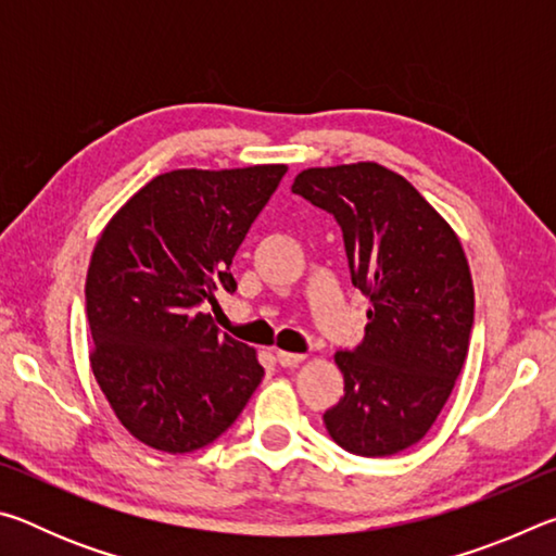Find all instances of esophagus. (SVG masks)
Segmentation results:
<instances>
[{
    "label": "esophagus",
    "mask_w": 556,
    "mask_h": 556,
    "mask_svg": "<svg viewBox=\"0 0 556 556\" xmlns=\"http://www.w3.org/2000/svg\"><path fill=\"white\" fill-rule=\"evenodd\" d=\"M306 355L301 353H287V351H277V363L281 365V368H296V365L304 363Z\"/></svg>",
    "instance_id": "esophagus-1"
}]
</instances>
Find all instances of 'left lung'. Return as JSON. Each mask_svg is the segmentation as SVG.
<instances>
[{
	"instance_id": "left-lung-1",
	"label": "left lung",
	"mask_w": 556,
	"mask_h": 556,
	"mask_svg": "<svg viewBox=\"0 0 556 556\" xmlns=\"http://www.w3.org/2000/svg\"><path fill=\"white\" fill-rule=\"evenodd\" d=\"M291 191L341 225L353 285L372 304L363 343L333 355L345 394L324 425L351 454H400L425 439L468 355L466 252L407 178L375 162L304 168Z\"/></svg>"
}]
</instances>
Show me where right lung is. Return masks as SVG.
<instances>
[{"instance_id":"add662e5","label":"right lung","mask_w":556,"mask_h":556,"mask_svg":"<svg viewBox=\"0 0 556 556\" xmlns=\"http://www.w3.org/2000/svg\"><path fill=\"white\" fill-rule=\"evenodd\" d=\"M285 164L176 168L112 215L92 250L90 368L131 437L166 454L208 446L262 382L255 348L220 333L205 304L238 289L230 265Z\"/></svg>"}]
</instances>
